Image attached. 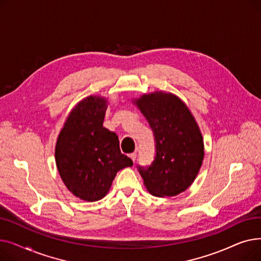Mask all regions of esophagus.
Masks as SVG:
<instances>
[{
	"label": "esophagus",
	"instance_id": "esophagus-1",
	"mask_svg": "<svg viewBox=\"0 0 261 261\" xmlns=\"http://www.w3.org/2000/svg\"><path fill=\"white\" fill-rule=\"evenodd\" d=\"M129 156L131 158V160H132L133 162H135V160H136V153H135V152H133V153L129 154Z\"/></svg>",
	"mask_w": 261,
	"mask_h": 261
}]
</instances>
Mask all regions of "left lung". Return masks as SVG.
Masks as SVG:
<instances>
[{
  "label": "left lung",
  "instance_id": "8db88e82",
  "mask_svg": "<svg viewBox=\"0 0 261 261\" xmlns=\"http://www.w3.org/2000/svg\"><path fill=\"white\" fill-rule=\"evenodd\" d=\"M154 136L155 156L138 165L150 194L172 197L194 182L202 165L204 145L197 122L185 103L170 93L155 92L135 100Z\"/></svg>",
  "mask_w": 261,
  "mask_h": 261
}]
</instances>
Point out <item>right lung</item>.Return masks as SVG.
Instances as JSON below:
<instances>
[{"label": "right lung", "instance_id": "right-lung-1", "mask_svg": "<svg viewBox=\"0 0 261 261\" xmlns=\"http://www.w3.org/2000/svg\"><path fill=\"white\" fill-rule=\"evenodd\" d=\"M106 110L102 97L90 96L80 101L67 117L55 151L65 186L89 202L102 199L117 171L133 165L120 152L116 133L102 127Z\"/></svg>", "mask_w": 261, "mask_h": 261}]
</instances>
